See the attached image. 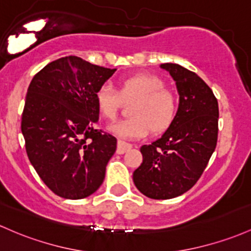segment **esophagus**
Listing matches in <instances>:
<instances>
[{"instance_id": "34e87169", "label": "esophagus", "mask_w": 251, "mask_h": 251, "mask_svg": "<svg viewBox=\"0 0 251 251\" xmlns=\"http://www.w3.org/2000/svg\"><path fill=\"white\" fill-rule=\"evenodd\" d=\"M132 148V145L130 143H126L124 140H118V148H117V152L118 153H125L126 151H128Z\"/></svg>"}]
</instances>
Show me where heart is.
Returning a JSON list of instances; mask_svg holds the SVG:
<instances>
[{
    "label": "heart",
    "instance_id": "obj_1",
    "mask_svg": "<svg viewBox=\"0 0 251 251\" xmlns=\"http://www.w3.org/2000/svg\"><path fill=\"white\" fill-rule=\"evenodd\" d=\"M94 100L99 113L107 120L117 118L121 104L133 103L130 107L131 118L117 121L108 130L124 139H136L147 136L149 131L159 133L167 130L175 119L177 101L159 77L150 74L121 78L117 90L103 84L95 92Z\"/></svg>",
    "mask_w": 251,
    "mask_h": 251
}]
</instances>
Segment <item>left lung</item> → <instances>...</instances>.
<instances>
[{"mask_svg": "<svg viewBox=\"0 0 251 251\" xmlns=\"http://www.w3.org/2000/svg\"><path fill=\"white\" fill-rule=\"evenodd\" d=\"M161 68L174 78L180 102L175 119L161 138L143 145L133 182L150 199L176 198L192 188L207 166L218 139V101L193 71L174 63Z\"/></svg>", "mask_w": 251, "mask_h": 251, "instance_id": "left-lung-1", "label": "left lung"}]
</instances>
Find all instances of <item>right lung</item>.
I'll return each instance as SVG.
<instances>
[{"label": "right lung", "instance_id": "right-lung-1", "mask_svg": "<svg viewBox=\"0 0 251 251\" xmlns=\"http://www.w3.org/2000/svg\"><path fill=\"white\" fill-rule=\"evenodd\" d=\"M115 70L69 56L49 63L29 84L21 120L26 152L58 197L83 199L103 182L117 138L95 128L94 95Z\"/></svg>", "mask_w": 251, "mask_h": 251}]
</instances>
